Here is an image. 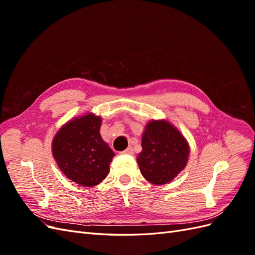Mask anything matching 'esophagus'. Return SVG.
I'll return each mask as SVG.
<instances>
[{
	"label": "esophagus",
	"instance_id": "34e87169",
	"mask_svg": "<svg viewBox=\"0 0 255 255\" xmlns=\"http://www.w3.org/2000/svg\"><path fill=\"white\" fill-rule=\"evenodd\" d=\"M121 153H122V154H128V155H132V154L134 153V150H133V148H132V146H128V148L127 150H125V151H122Z\"/></svg>",
	"mask_w": 255,
	"mask_h": 255
}]
</instances>
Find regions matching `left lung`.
Segmentation results:
<instances>
[{
    "label": "left lung",
    "instance_id": "1",
    "mask_svg": "<svg viewBox=\"0 0 255 255\" xmlns=\"http://www.w3.org/2000/svg\"><path fill=\"white\" fill-rule=\"evenodd\" d=\"M142 151L137 164L146 181L164 185L179 174L187 164L189 146L183 135L170 123L151 121L145 127Z\"/></svg>",
    "mask_w": 255,
    "mask_h": 255
}]
</instances>
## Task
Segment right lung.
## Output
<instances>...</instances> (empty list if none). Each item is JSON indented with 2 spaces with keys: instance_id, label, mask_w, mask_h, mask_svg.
I'll return each instance as SVG.
<instances>
[{
  "instance_id": "right-lung-1",
  "label": "right lung",
  "mask_w": 255,
  "mask_h": 255,
  "mask_svg": "<svg viewBox=\"0 0 255 255\" xmlns=\"http://www.w3.org/2000/svg\"><path fill=\"white\" fill-rule=\"evenodd\" d=\"M101 117L86 115L68 122L55 135L53 156L59 169L81 186L92 187L110 172L115 153L100 135Z\"/></svg>"
}]
</instances>
